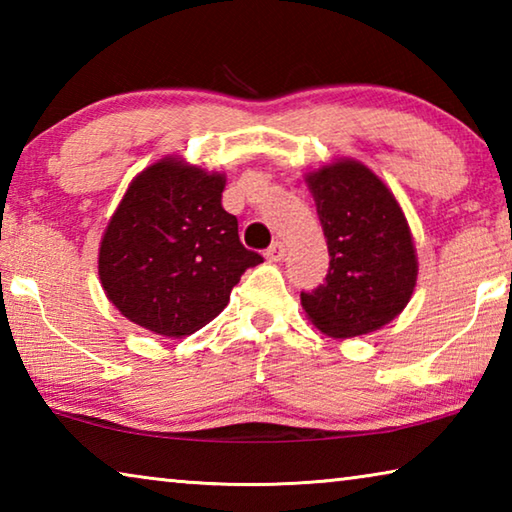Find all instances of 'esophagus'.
Returning <instances> with one entry per match:
<instances>
[{"instance_id":"1","label":"esophagus","mask_w":512,"mask_h":512,"mask_svg":"<svg viewBox=\"0 0 512 512\" xmlns=\"http://www.w3.org/2000/svg\"><path fill=\"white\" fill-rule=\"evenodd\" d=\"M264 255L268 262H280V259H284V255H287V246H284L282 241H273V244L266 248Z\"/></svg>"}]
</instances>
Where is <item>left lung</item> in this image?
Wrapping results in <instances>:
<instances>
[{"label": "left lung", "mask_w": 512, "mask_h": 512, "mask_svg": "<svg viewBox=\"0 0 512 512\" xmlns=\"http://www.w3.org/2000/svg\"><path fill=\"white\" fill-rule=\"evenodd\" d=\"M305 180L327 239L329 271L318 289L300 293L302 309L334 339L375 332L402 314L418 280L409 221L384 180L359 160L323 164Z\"/></svg>", "instance_id": "1"}]
</instances>
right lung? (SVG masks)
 Segmentation results:
<instances>
[{
    "label": "right lung",
    "mask_w": 512,
    "mask_h": 512,
    "mask_svg": "<svg viewBox=\"0 0 512 512\" xmlns=\"http://www.w3.org/2000/svg\"><path fill=\"white\" fill-rule=\"evenodd\" d=\"M225 176L167 155L137 173L99 246V280L121 316L183 339L221 314L262 255L223 210Z\"/></svg>",
    "instance_id": "obj_1"
}]
</instances>
